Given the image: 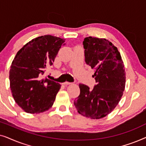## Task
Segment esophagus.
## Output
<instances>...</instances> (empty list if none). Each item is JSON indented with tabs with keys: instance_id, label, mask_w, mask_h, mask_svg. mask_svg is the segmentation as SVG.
<instances>
[{
	"instance_id": "34e87169",
	"label": "esophagus",
	"mask_w": 146,
	"mask_h": 146,
	"mask_svg": "<svg viewBox=\"0 0 146 146\" xmlns=\"http://www.w3.org/2000/svg\"><path fill=\"white\" fill-rule=\"evenodd\" d=\"M70 84H71V82H65L62 83V84H63V85H64V86H66V85Z\"/></svg>"
}]
</instances>
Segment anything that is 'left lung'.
<instances>
[{
    "label": "left lung",
    "mask_w": 146,
    "mask_h": 146,
    "mask_svg": "<svg viewBox=\"0 0 146 146\" xmlns=\"http://www.w3.org/2000/svg\"><path fill=\"white\" fill-rule=\"evenodd\" d=\"M85 62L94 69L96 84L92 90L80 84V93L74 101L80 114L100 119L111 112L119 103L125 84V72L120 53L104 38L86 37L83 41Z\"/></svg>",
    "instance_id": "obj_1"
}]
</instances>
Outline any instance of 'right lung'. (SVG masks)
I'll use <instances>...</instances> for the list:
<instances>
[{"label": "right lung", "instance_id": "1", "mask_svg": "<svg viewBox=\"0 0 146 146\" xmlns=\"http://www.w3.org/2000/svg\"><path fill=\"white\" fill-rule=\"evenodd\" d=\"M64 42L54 36H42L24 46L14 58L10 86L16 103L26 112H43L53 105L61 86L42 75L53 64Z\"/></svg>", "mask_w": 146, "mask_h": 146}]
</instances>
